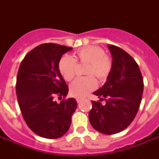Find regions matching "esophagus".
<instances>
[{
	"label": "esophagus",
	"instance_id": "1",
	"mask_svg": "<svg viewBox=\"0 0 159 159\" xmlns=\"http://www.w3.org/2000/svg\"><path fill=\"white\" fill-rule=\"evenodd\" d=\"M81 101H82V99H80V98H77V103H80V102H81Z\"/></svg>",
	"mask_w": 159,
	"mask_h": 159
}]
</instances>
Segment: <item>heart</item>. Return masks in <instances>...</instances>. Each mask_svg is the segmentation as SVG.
<instances>
[{
	"instance_id": "obj_1",
	"label": "heart",
	"mask_w": 159,
	"mask_h": 159,
	"mask_svg": "<svg viewBox=\"0 0 159 159\" xmlns=\"http://www.w3.org/2000/svg\"><path fill=\"white\" fill-rule=\"evenodd\" d=\"M76 61L89 62L87 74L93 75L99 81H105L111 73L112 62L106 52L98 46H88L75 53L73 57L64 56L58 62V69L63 79L69 82L74 77ZM97 87L94 77H79L70 85L69 92L72 97L82 98Z\"/></svg>"
}]
</instances>
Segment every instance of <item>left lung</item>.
I'll use <instances>...</instances> for the list:
<instances>
[{
    "label": "left lung",
    "instance_id": "left-lung-1",
    "mask_svg": "<svg viewBox=\"0 0 159 159\" xmlns=\"http://www.w3.org/2000/svg\"><path fill=\"white\" fill-rule=\"evenodd\" d=\"M112 67L106 82L93 92L106 104L92 101L89 120L96 130L114 134L125 129L135 118L143 92V81L137 62L117 46L109 44Z\"/></svg>",
    "mask_w": 159,
    "mask_h": 159
}]
</instances>
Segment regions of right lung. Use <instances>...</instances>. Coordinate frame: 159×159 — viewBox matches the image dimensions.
<instances>
[{
  "mask_svg": "<svg viewBox=\"0 0 159 159\" xmlns=\"http://www.w3.org/2000/svg\"><path fill=\"white\" fill-rule=\"evenodd\" d=\"M72 48L43 43L29 52L21 62L16 79V96L23 118L34 133L57 139L67 133L77 103L67 97L68 87L58 69L62 54Z\"/></svg>",
  "mask_w": 159,
  "mask_h": 159,
  "instance_id": "right-lung-1",
  "label": "right lung"
}]
</instances>
